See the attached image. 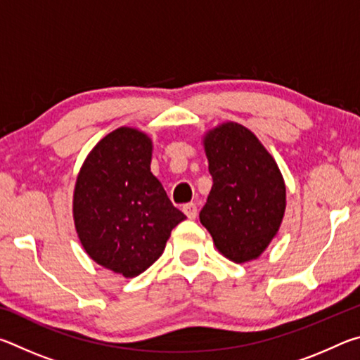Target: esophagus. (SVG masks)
Masks as SVG:
<instances>
[{
  "label": "esophagus",
  "instance_id": "34e87169",
  "mask_svg": "<svg viewBox=\"0 0 360 360\" xmlns=\"http://www.w3.org/2000/svg\"><path fill=\"white\" fill-rule=\"evenodd\" d=\"M182 211H184V214L188 219H195V217H197V214H198L197 205H195V203H186L184 206H182Z\"/></svg>",
  "mask_w": 360,
  "mask_h": 360
}]
</instances>
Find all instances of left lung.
Wrapping results in <instances>:
<instances>
[{
	"instance_id": "1",
	"label": "left lung",
	"mask_w": 360,
	"mask_h": 360,
	"mask_svg": "<svg viewBox=\"0 0 360 360\" xmlns=\"http://www.w3.org/2000/svg\"><path fill=\"white\" fill-rule=\"evenodd\" d=\"M205 150L212 187L200 222L225 257L236 264L257 259L284 216L279 168L254 133L233 122L210 131Z\"/></svg>"
}]
</instances>
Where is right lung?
Segmentation results:
<instances>
[{
	"mask_svg": "<svg viewBox=\"0 0 360 360\" xmlns=\"http://www.w3.org/2000/svg\"><path fill=\"white\" fill-rule=\"evenodd\" d=\"M150 139L122 127L95 146L76 181L72 212L85 252L125 278L148 270L186 219L150 173Z\"/></svg>",
	"mask_w": 360,
	"mask_h": 360,
	"instance_id": "right-lung-1",
	"label": "right lung"
}]
</instances>
